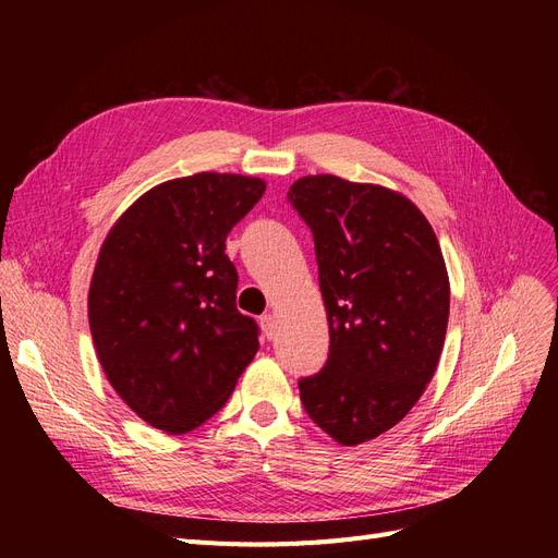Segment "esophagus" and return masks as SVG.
<instances>
[{"label": "esophagus", "instance_id": "1", "mask_svg": "<svg viewBox=\"0 0 558 558\" xmlns=\"http://www.w3.org/2000/svg\"><path fill=\"white\" fill-rule=\"evenodd\" d=\"M260 328H263L267 340H272V337L277 335V316L275 314H263L260 316Z\"/></svg>", "mask_w": 558, "mask_h": 558}]
</instances>
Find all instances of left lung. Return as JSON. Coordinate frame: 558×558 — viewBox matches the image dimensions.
<instances>
[{"label": "left lung", "instance_id": "left-lung-1", "mask_svg": "<svg viewBox=\"0 0 558 558\" xmlns=\"http://www.w3.org/2000/svg\"><path fill=\"white\" fill-rule=\"evenodd\" d=\"M289 199L312 230L330 328L328 361L300 379L310 418L344 447L404 418L433 379L449 320V277L426 216L404 195L332 174Z\"/></svg>", "mask_w": 558, "mask_h": 558}]
</instances>
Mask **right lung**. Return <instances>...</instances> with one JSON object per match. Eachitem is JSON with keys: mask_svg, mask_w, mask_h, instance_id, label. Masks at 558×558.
Masks as SVG:
<instances>
[{"mask_svg": "<svg viewBox=\"0 0 558 558\" xmlns=\"http://www.w3.org/2000/svg\"><path fill=\"white\" fill-rule=\"evenodd\" d=\"M265 181L199 172L165 181L118 218L88 293L97 359L113 391L146 424L189 433L223 408L258 351L238 312L226 238Z\"/></svg>", "mask_w": 558, "mask_h": 558, "instance_id": "obj_1", "label": "right lung"}]
</instances>
